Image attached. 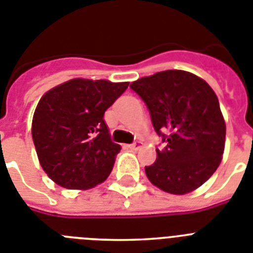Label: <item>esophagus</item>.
<instances>
[{
  "label": "esophagus",
  "mask_w": 253,
  "mask_h": 253,
  "mask_svg": "<svg viewBox=\"0 0 253 253\" xmlns=\"http://www.w3.org/2000/svg\"><path fill=\"white\" fill-rule=\"evenodd\" d=\"M140 145H141V141H133L132 144H130L128 147L132 148V149H137V148L140 147Z\"/></svg>",
  "instance_id": "1"
}]
</instances>
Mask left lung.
Returning a JSON list of instances; mask_svg holds the SVG:
<instances>
[{
    "label": "left lung",
    "mask_w": 253,
    "mask_h": 253,
    "mask_svg": "<svg viewBox=\"0 0 253 253\" xmlns=\"http://www.w3.org/2000/svg\"><path fill=\"white\" fill-rule=\"evenodd\" d=\"M145 102L164 148L145 166L165 192L188 194L212 176L222 160L226 125L209 84L182 70H166L131 83Z\"/></svg>",
    "instance_id": "1"
}]
</instances>
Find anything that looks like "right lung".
<instances>
[{"mask_svg": "<svg viewBox=\"0 0 253 253\" xmlns=\"http://www.w3.org/2000/svg\"><path fill=\"white\" fill-rule=\"evenodd\" d=\"M128 83L71 79L48 91L32 120V139L41 168L59 186L87 190L110 174L121 145L104 120Z\"/></svg>", "mask_w": 253, "mask_h": 253, "instance_id": "add662e5", "label": "right lung"}]
</instances>
